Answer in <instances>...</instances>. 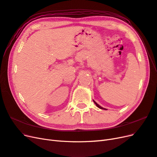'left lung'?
Masks as SVG:
<instances>
[{"mask_svg":"<svg viewBox=\"0 0 157 157\" xmlns=\"http://www.w3.org/2000/svg\"><path fill=\"white\" fill-rule=\"evenodd\" d=\"M94 103L95 104H96V106L98 107H99V109H104V110H107V109H105V108H103V107H101L100 105H98V104L96 102V101H94Z\"/></svg>","mask_w":157,"mask_h":157,"instance_id":"obj_1","label":"left lung"}]
</instances>
